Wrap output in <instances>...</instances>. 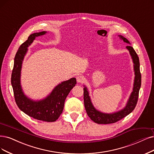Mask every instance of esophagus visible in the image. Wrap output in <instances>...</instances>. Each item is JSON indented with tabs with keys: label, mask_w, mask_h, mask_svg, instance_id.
<instances>
[{
	"label": "esophagus",
	"mask_w": 154,
	"mask_h": 154,
	"mask_svg": "<svg viewBox=\"0 0 154 154\" xmlns=\"http://www.w3.org/2000/svg\"><path fill=\"white\" fill-rule=\"evenodd\" d=\"M84 80H85V78L83 76L79 75V76L77 77V81L79 83H82V82H84Z\"/></svg>",
	"instance_id": "34e87169"
}]
</instances>
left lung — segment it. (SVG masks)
Instances as JSON below:
<instances>
[{
  "label": "left lung",
  "mask_w": 154,
  "mask_h": 154,
  "mask_svg": "<svg viewBox=\"0 0 154 154\" xmlns=\"http://www.w3.org/2000/svg\"><path fill=\"white\" fill-rule=\"evenodd\" d=\"M119 37H120V38L123 40L124 42L130 44V42L126 38L124 37L122 35H119ZM126 48L129 51L134 63V71L135 77L133 91L129 96V98L126 106L123 109L112 113H105L97 110L94 107L91 100L88 88L84 86V102L85 109H86L87 114L89 118L97 124H107L115 123L120 121L121 119L129 115L131 112H132L134 109L136 104H137L139 91L141 87V76L140 70V61L138 56L133 47L131 46V45H128V46H126Z\"/></svg>",
  "instance_id": "8db88e82"
}]
</instances>
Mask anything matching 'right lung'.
Returning <instances> with one entry per match:
<instances>
[{"label":"right lung","instance_id":"1","mask_svg":"<svg viewBox=\"0 0 154 154\" xmlns=\"http://www.w3.org/2000/svg\"><path fill=\"white\" fill-rule=\"evenodd\" d=\"M46 33L47 32L43 31L32 33L20 45L14 58L11 74V85L15 101L21 111L28 116L39 121L54 122L61 114L66 96L77 84L76 79L72 78L70 80L62 82L54 88L46 98L38 101L28 98L23 91L20 83L22 63L28 51V47L35 37L43 35Z\"/></svg>","mask_w":154,"mask_h":154}]
</instances>
